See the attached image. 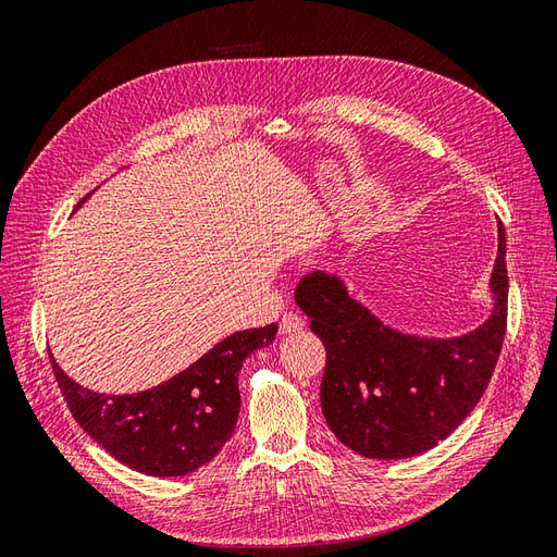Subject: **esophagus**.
Listing matches in <instances>:
<instances>
[{
  "mask_svg": "<svg viewBox=\"0 0 557 557\" xmlns=\"http://www.w3.org/2000/svg\"><path fill=\"white\" fill-rule=\"evenodd\" d=\"M301 327H305V318H301L299 313H293V311L283 313V318H281V332H283V334L299 332Z\"/></svg>",
  "mask_w": 557,
  "mask_h": 557,
  "instance_id": "esophagus-1",
  "label": "esophagus"
}]
</instances>
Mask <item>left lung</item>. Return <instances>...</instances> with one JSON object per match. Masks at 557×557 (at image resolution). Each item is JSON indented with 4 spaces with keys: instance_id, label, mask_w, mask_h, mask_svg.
<instances>
[{
    "instance_id": "8db88e82",
    "label": "left lung",
    "mask_w": 557,
    "mask_h": 557,
    "mask_svg": "<svg viewBox=\"0 0 557 557\" xmlns=\"http://www.w3.org/2000/svg\"><path fill=\"white\" fill-rule=\"evenodd\" d=\"M493 315L455 339H420L383 325L344 283L311 272L295 301L325 346L320 404L336 440L364 458L399 460L425 453L458 428L493 379L507 332V237L491 278Z\"/></svg>"
}]
</instances>
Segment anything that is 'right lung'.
Wrapping results in <instances>:
<instances>
[{
    "label": "right lung",
    "mask_w": 557,
    "mask_h": 557,
    "mask_svg": "<svg viewBox=\"0 0 557 557\" xmlns=\"http://www.w3.org/2000/svg\"><path fill=\"white\" fill-rule=\"evenodd\" d=\"M276 330L272 323L234 332L185 372L137 395L86 391L53 356L50 364L76 423L117 462L148 476H183L213 460L232 436L242 407L239 369L252 350L274 342Z\"/></svg>",
    "instance_id": "1"
}]
</instances>
